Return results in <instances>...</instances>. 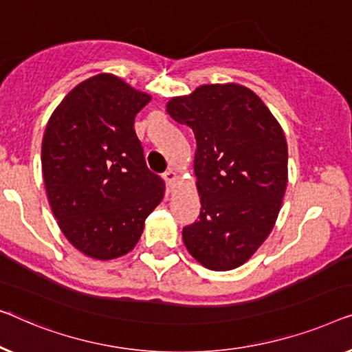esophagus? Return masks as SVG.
<instances>
[{
    "label": "esophagus",
    "instance_id": "34e87169",
    "mask_svg": "<svg viewBox=\"0 0 352 352\" xmlns=\"http://www.w3.org/2000/svg\"><path fill=\"white\" fill-rule=\"evenodd\" d=\"M164 180H166V183H167V186L169 188H172L174 186V183H175V180H177V174L172 169H169L167 172H164Z\"/></svg>",
    "mask_w": 352,
    "mask_h": 352
}]
</instances>
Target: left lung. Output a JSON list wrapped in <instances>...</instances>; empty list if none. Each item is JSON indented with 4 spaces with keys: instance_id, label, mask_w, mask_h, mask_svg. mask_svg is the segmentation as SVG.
I'll use <instances>...</instances> for the list:
<instances>
[{
    "instance_id": "obj_1",
    "label": "left lung",
    "mask_w": 352,
    "mask_h": 352,
    "mask_svg": "<svg viewBox=\"0 0 352 352\" xmlns=\"http://www.w3.org/2000/svg\"><path fill=\"white\" fill-rule=\"evenodd\" d=\"M192 129L199 220L183 228L195 258L214 271L244 265L276 223L287 186V142L261 98L239 84H206L167 103Z\"/></svg>"
}]
</instances>
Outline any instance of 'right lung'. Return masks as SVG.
I'll use <instances>...</instances> for the list:
<instances>
[{
  "label": "right lung",
  "mask_w": 352,
  "mask_h": 352,
  "mask_svg": "<svg viewBox=\"0 0 352 352\" xmlns=\"http://www.w3.org/2000/svg\"><path fill=\"white\" fill-rule=\"evenodd\" d=\"M151 100L102 73L70 91L52 113L41 146L47 199L68 241L84 255L131 252L164 180L146 167L133 121Z\"/></svg>",
  "instance_id": "1"
}]
</instances>
